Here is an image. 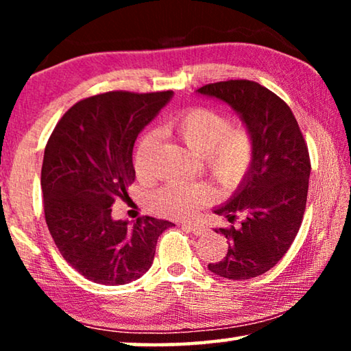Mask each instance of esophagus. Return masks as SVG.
<instances>
[{
    "label": "esophagus",
    "mask_w": 351,
    "mask_h": 351,
    "mask_svg": "<svg viewBox=\"0 0 351 351\" xmlns=\"http://www.w3.org/2000/svg\"><path fill=\"white\" fill-rule=\"evenodd\" d=\"M182 229L187 230V232H190V234H193V235H203L204 230H206L203 226L193 224V223H184Z\"/></svg>",
    "instance_id": "1"
}]
</instances>
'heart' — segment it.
I'll list each match as a JSON object with an SVG mask.
<instances>
[{
    "instance_id": "heart-1",
    "label": "heart",
    "mask_w": 351,
    "mask_h": 351,
    "mask_svg": "<svg viewBox=\"0 0 351 351\" xmlns=\"http://www.w3.org/2000/svg\"><path fill=\"white\" fill-rule=\"evenodd\" d=\"M159 132L173 136L193 153L201 154L206 170L224 190H235L252 173L257 161V139L251 128L243 122H230L229 114L212 106L184 108ZM158 136H142L134 152V170L141 180L154 175ZM215 198L207 184L170 181L150 193L152 210L164 217L189 218Z\"/></svg>"
}]
</instances>
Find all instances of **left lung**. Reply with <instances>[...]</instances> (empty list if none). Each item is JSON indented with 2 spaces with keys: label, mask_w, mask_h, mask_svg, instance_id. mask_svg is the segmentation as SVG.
I'll return each instance as SVG.
<instances>
[{
  "label": "left lung",
  "mask_w": 351,
  "mask_h": 351,
  "mask_svg": "<svg viewBox=\"0 0 351 351\" xmlns=\"http://www.w3.org/2000/svg\"><path fill=\"white\" fill-rule=\"evenodd\" d=\"M240 112L257 139L252 173L226 206L215 209L230 223L215 232L228 239V254L209 269L230 280L265 274L287 254L304 219L310 182V153L299 123L285 100L252 80L201 86ZM243 216L240 226L234 219Z\"/></svg>",
  "instance_id": "obj_1"
}]
</instances>
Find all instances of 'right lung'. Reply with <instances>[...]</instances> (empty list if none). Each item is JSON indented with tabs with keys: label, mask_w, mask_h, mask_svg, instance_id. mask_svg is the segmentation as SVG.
<instances>
[{
	"label": "right lung",
	"mask_w": 351,
	"mask_h": 351,
	"mask_svg": "<svg viewBox=\"0 0 351 351\" xmlns=\"http://www.w3.org/2000/svg\"><path fill=\"white\" fill-rule=\"evenodd\" d=\"M171 91H110L82 99L47 139L41 167L45 219L63 258L102 285H125L150 269L159 235L173 223L114 221L111 207L134 182L136 138Z\"/></svg>",
	"instance_id": "add662e5"
}]
</instances>
